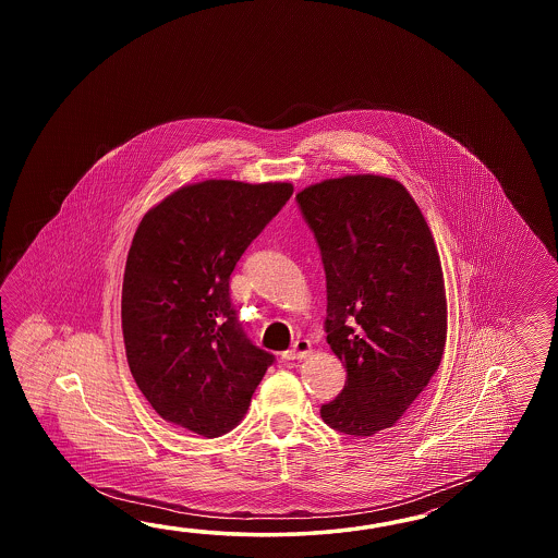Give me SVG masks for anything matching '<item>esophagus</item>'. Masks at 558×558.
Here are the masks:
<instances>
[{
  "instance_id": "obj_1",
  "label": "esophagus",
  "mask_w": 558,
  "mask_h": 558,
  "mask_svg": "<svg viewBox=\"0 0 558 558\" xmlns=\"http://www.w3.org/2000/svg\"><path fill=\"white\" fill-rule=\"evenodd\" d=\"M308 355H311V343L307 339H296L295 344L289 351H284L283 359L295 361V359H307Z\"/></svg>"
}]
</instances>
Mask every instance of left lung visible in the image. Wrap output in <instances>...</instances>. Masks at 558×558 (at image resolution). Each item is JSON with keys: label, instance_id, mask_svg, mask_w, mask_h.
<instances>
[{"label": "left lung", "instance_id": "obj_1", "mask_svg": "<svg viewBox=\"0 0 558 558\" xmlns=\"http://www.w3.org/2000/svg\"><path fill=\"white\" fill-rule=\"evenodd\" d=\"M295 199L327 277V343L347 368L343 391L320 416L344 435L373 437L403 416L445 353L439 251L395 179H325Z\"/></svg>", "mask_w": 558, "mask_h": 558}]
</instances>
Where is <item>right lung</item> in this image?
<instances>
[{
	"label": "right lung",
	"mask_w": 558,
	"mask_h": 558,
	"mask_svg": "<svg viewBox=\"0 0 558 558\" xmlns=\"http://www.w3.org/2000/svg\"><path fill=\"white\" fill-rule=\"evenodd\" d=\"M291 195V183L207 179L143 215L125 263L121 329L131 375L167 423L214 439L247 413L275 356L243 332L229 277Z\"/></svg>",
	"instance_id": "add662e5"
}]
</instances>
